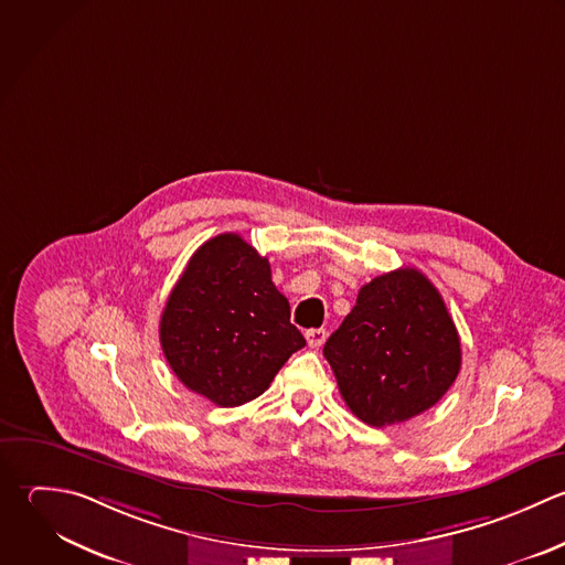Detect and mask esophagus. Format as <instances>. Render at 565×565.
I'll return each mask as SVG.
<instances>
[{"label":"esophagus","instance_id":"34e87169","mask_svg":"<svg viewBox=\"0 0 565 565\" xmlns=\"http://www.w3.org/2000/svg\"><path fill=\"white\" fill-rule=\"evenodd\" d=\"M306 341H308L310 348H321L323 341H326V330H323V328L308 330V332H306Z\"/></svg>","mask_w":565,"mask_h":565}]
</instances>
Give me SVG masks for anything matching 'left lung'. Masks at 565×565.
Returning a JSON list of instances; mask_svg holds the SVG:
<instances>
[{"label": "left lung", "mask_w": 565, "mask_h": 565, "mask_svg": "<svg viewBox=\"0 0 565 565\" xmlns=\"http://www.w3.org/2000/svg\"><path fill=\"white\" fill-rule=\"evenodd\" d=\"M323 356L345 405L372 427L398 425L434 407L462 365L456 323L416 268L365 284Z\"/></svg>", "instance_id": "1"}]
</instances>
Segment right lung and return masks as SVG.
<instances>
[{
    "mask_svg": "<svg viewBox=\"0 0 565 565\" xmlns=\"http://www.w3.org/2000/svg\"><path fill=\"white\" fill-rule=\"evenodd\" d=\"M160 345L173 374L220 407L262 396L306 345L270 264L237 233L204 242L189 259L160 317Z\"/></svg>",
    "mask_w": 565,
    "mask_h": 565,
    "instance_id": "1",
    "label": "right lung"
}]
</instances>
